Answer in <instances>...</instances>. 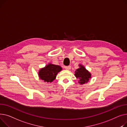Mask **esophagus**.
Wrapping results in <instances>:
<instances>
[{
  "instance_id": "1",
  "label": "esophagus",
  "mask_w": 127,
  "mask_h": 127,
  "mask_svg": "<svg viewBox=\"0 0 127 127\" xmlns=\"http://www.w3.org/2000/svg\"><path fill=\"white\" fill-rule=\"evenodd\" d=\"M71 66H65V69L67 70H70L71 69Z\"/></svg>"
}]
</instances>
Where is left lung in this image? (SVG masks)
<instances>
[{
  "mask_svg": "<svg viewBox=\"0 0 127 127\" xmlns=\"http://www.w3.org/2000/svg\"><path fill=\"white\" fill-rule=\"evenodd\" d=\"M79 68L75 71V77L78 80V83L81 85L87 84L91 78V74L88 70H87L85 67L79 64L78 65Z\"/></svg>",
  "mask_w": 127,
  "mask_h": 127,
  "instance_id": "left-lung-1",
  "label": "left lung"
}]
</instances>
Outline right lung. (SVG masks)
Segmentation results:
<instances>
[{"mask_svg":"<svg viewBox=\"0 0 127 127\" xmlns=\"http://www.w3.org/2000/svg\"><path fill=\"white\" fill-rule=\"evenodd\" d=\"M62 69L60 65L49 63L39 70L38 76L45 83H51L56 79L57 74Z\"/></svg>","mask_w":127,"mask_h":127,"instance_id":"obj_1","label":"right lung"}]
</instances>
